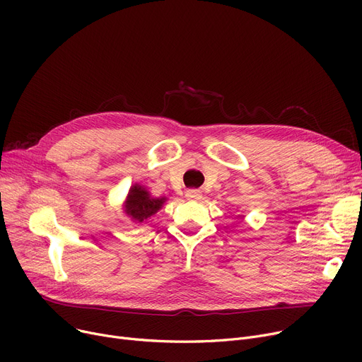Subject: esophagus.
<instances>
[{
  "label": "esophagus",
  "mask_w": 362,
  "mask_h": 362,
  "mask_svg": "<svg viewBox=\"0 0 362 362\" xmlns=\"http://www.w3.org/2000/svg\"><path fill=\"white\" fill-rule=\"evenodd\" d=\"M185 195L189 201H198V199H201L202 192L199 191V189H187Z\"/></svg>",
  "instance_id": "obj_1"
}]
</instances>
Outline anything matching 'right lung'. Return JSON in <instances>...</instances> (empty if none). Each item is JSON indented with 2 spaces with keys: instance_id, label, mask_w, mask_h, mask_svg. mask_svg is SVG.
Masks as SVG:
<instances>
[{
  "instance_id": "1",
  "label": "right lung",
  "mask_w": 362,
  "mask_h": 362,
  "mask_svg": "<svg viewBox=\"0 0 362 362\" xmlns=\"http://www.w3.org/2000/svg\"><path fill=\"white\" fill-rule=\"evenodd\" d=\"M165 198H151L149 194L139 185L130 187V192L126 201V214L133 220L144 221L145 218L156 214Z\"/></svg>"
}]
</instances>
